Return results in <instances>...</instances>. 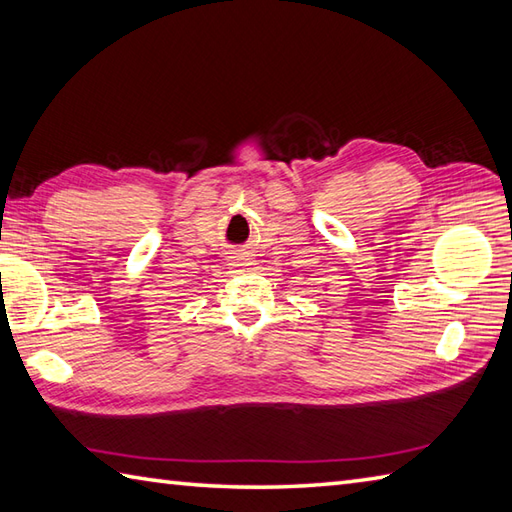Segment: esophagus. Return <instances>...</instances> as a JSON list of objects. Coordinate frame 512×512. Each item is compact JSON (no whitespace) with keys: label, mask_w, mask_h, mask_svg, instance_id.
I'll return each instance as SVG.
<instances>
[{"label":"esophagus","mask_w":512,"mask_h":512,"mask_svg":"<svg viewBox=\"0 0 512 512\" xmlns=\"http://www.w3.org/2000/svg\"><path fill=\"white\" fill-rule=\"evenodd\" d=\"M255 259L253 253H248V250H239V253L233 257V266L237 273H250V270H255Z\"/></svg>","instance_id":"esophagus-1"}]
</instances>
